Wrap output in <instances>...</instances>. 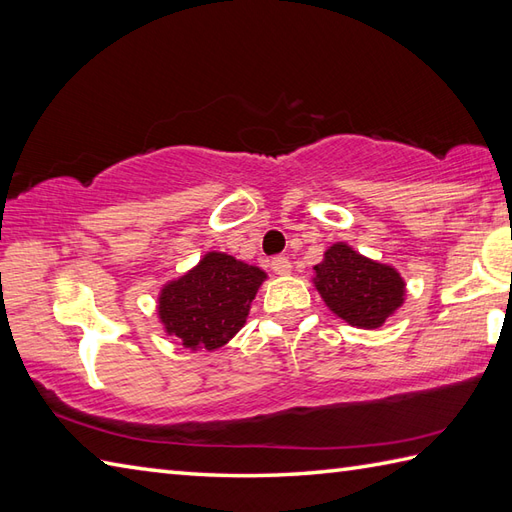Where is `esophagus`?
Returning <instances> with one entry per match:
<instances>
[{"label":"esophagus","mask_w":512,"mask_h":512,"mask_svg":"<svg viewBox=\"0 0 512 512\" xmlns=\"http://www.w3.org/2000/svg\"><path fill=\"white\" fill-rule=\"evenodd\" d=\"M270 266H273V270L277 275H290V270H292V266H290V262H288V257H275L273 262H270Z\"/></svg>","instance_id":"esophagus-1"}]
</instances>
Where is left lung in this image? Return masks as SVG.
I'll return each instance as SVG.
<instances>
[{"mask_svg":"<svg viewBox=\"0 0 512 512\" xmlns=\"http://www.w3.org/2000/svg\"><path fill=\"white\" fill-rule=\"evenodd\" d=\"M314 288L336 317L376 330L405 303V279L394 266L374 262L345 242H336L314 266Z\"/></svg>","mask_w":512,"mask_h":512,"instance_id":"8db88e82","label":"left lung"}]
</instances>
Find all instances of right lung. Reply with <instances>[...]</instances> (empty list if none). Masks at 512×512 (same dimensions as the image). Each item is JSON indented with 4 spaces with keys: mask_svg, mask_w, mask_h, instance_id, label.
<instances>
[{
    "mask_svg": "<svg viewBox=\"0 0 512 512\" xmlns=\"http://www.w3.org/2000/svg\"><path fill=\"white\" fill-rule=\"evenodd\" d=\"M266 281L262 268L211 250L158 295V319L169 336L189 350H217L244 328L257 290Z\"/></svg>",
    "mask_w": 512,
    "mask_h": 512,
    "instance_id": "right-lung-1",
    "label": "right lung"
}]
</instances>
